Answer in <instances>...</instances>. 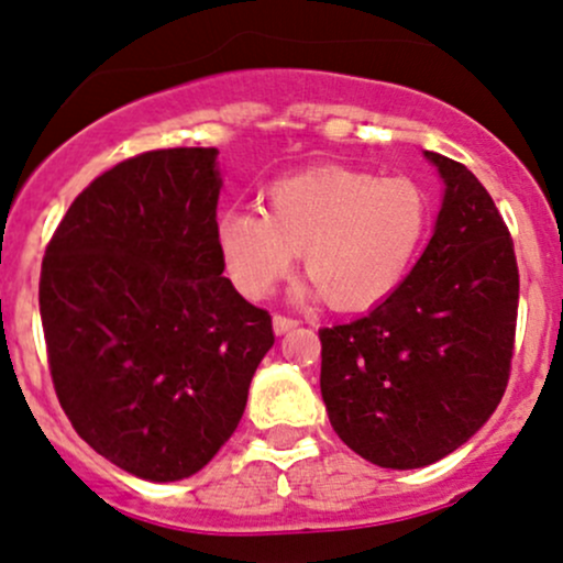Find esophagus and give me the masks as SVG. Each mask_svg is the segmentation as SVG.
<instances>
[{
  "label": "esophagus",
  "instance_id": "esophagus-1",
  "mask_svg": "<svg viewBox=\"0 0 563 563\" xmlns=\"http://www.w3.org/2000/svg\"><path fill=\"white\" fill-rule=\"evenodd\" d=\"M296 325H299V320L288 318V314H275V318H272V329H275V333H286L296 329Z\"/></svg>",
  "mask_w": 563,
  "mask_h": 563
}]
</instances>
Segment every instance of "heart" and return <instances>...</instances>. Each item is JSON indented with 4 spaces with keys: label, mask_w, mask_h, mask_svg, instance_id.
<instances>
[{
    "label": "heart",
    "mask_w": 563,
    "mask_h": 563,
    "mask_svg": "<svg viewBox=\"0 0 563 563\" xmlns=\"http://www.w3.org/2000/svg\"><path fill=\"white\" fill-rule=\"evenodd\" d=\"M428 230L430 197L417 181L325 165L272 184L264 213H221L216 240L227 275L249 299L275 291L301 253L325 305L366 310L400 286Z\"/></svg>",
    "instance_id": "b5f03b06"
}]
</instances>
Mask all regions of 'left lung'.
I'll use <instances>...</instances> for the list:
<instances>
[{"label": "left lung", "mask_w": 563, "mask_h": 563, "mask_svg": "<svg viewBox=\"0 0 563 563\" xmlns=\"http://www.w3.org/2000/svg\"><path fill=\"white\" fill-rule=\"evenodd\" d=\"M446 184L435 232L385 301L320 329V393L355 454L432 465L481 430L510 379L518 264L508 227L462 163L424 152Z\"/></svg>", "instance_id": "1"}]
</instances>
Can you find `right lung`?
Listing matches in <instances>:
<instances>
[{
	"label": "right lung",
	"mask_w": 563,
	"mask_h": 563,
	"mask_svg": "<svg viewBox=\"0 0 563 563\" xmlns=\"http://www.w3.org/2000/svg\"><path fill=\"white\" fill-rule=\"evenodd\" d=\"M213 146L154 150L101 173L60 219L40 277L60 409L98 454L181 481L238 430L272 318L224 277Z\"/></svg>",
	"instance_id": "add662e5"
}]
</instances>
